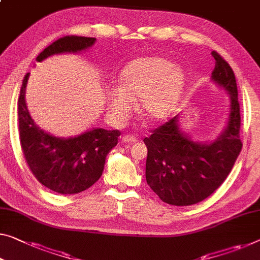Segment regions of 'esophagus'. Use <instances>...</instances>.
<instances>
[{"instance_id": "1", "label": "esophagus", "mask_w": 260, "mask_h": 260, "mask_svg": "<svg viewBox=\"0 0 260 260\" xmlns=\"http://www.w3.org/2000/svg\"><path fill=\"white\" fill-rule=\"evenodd\" d=\"M122 141L126 143H134V142H137V138L133 137V135H123Z\"/></svg>"}]
</instances>
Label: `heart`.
I'll use <instances>...</instances> for the list:
<instances>
[{
	"label": "heart",
	"mask_w": 260,
	"mask_h": 260,
	"mask_svg": "<svg viewBox=\"0 0 260 260\" xmlns=\"http://www.w3.org/2000/svg\"><path fill=\"white\" fill-rule=\"evenodd\" d=\"M184 73L162 57H145L132 61L120 77V88L106 93L112 117L125 119L132 112V100L139 99V113L149 121L164 120L172 113L182 87Z\"/></svg>",
	"instance_id": "1"
}]
</instances>
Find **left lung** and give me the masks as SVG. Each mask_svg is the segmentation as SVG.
<instances>
[{
  "mask_svg": "<svg viewBox=\"0 0 260 260\" xmlns=\"http://www.w3.org/2000/svg\"><path fill=\"white\" fill-rule=\"evenodd\" d=\"M212 80L230 94V114L223 133L211 143L193 142L179 129L177 117L162 123L143 139L148 149L146 180L164 202L183 207L202 202L229 175L243 143L241 112L235 73L218 52L212 51Z\"/></svg>",
  "mask_w": 260,
  "mask_h": 260,
  "instance_id": "left-lung-1",
  "label": "left lung"
}]
</instances>
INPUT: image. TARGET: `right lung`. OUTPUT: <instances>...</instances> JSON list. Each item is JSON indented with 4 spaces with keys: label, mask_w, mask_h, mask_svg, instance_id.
Listing matches in <instances>:
<instances>
[{
    "label": "right lung",
    "mask_w": 260,
    "mask_h": 260,
    "mask_svg": "<svg viewBox=\"0 0 260 260\" xmlns=\"http://www.w3.org/2000/svg\"><path fill=\"white\" fill-rule=\"evenodd\" d=\"M93 37L64 36L37 56L42 61L63 52H78L90 48ZM30 73L23 79L18 98V134L28 167L50 190L61 195H75L86 190L102 176L106 155L117 146L120 131L93 128L76 138L60 139L35 125L25 104V86Z\"/></svg>",
    "instance_id": "add662e5"
}]
</instances>
